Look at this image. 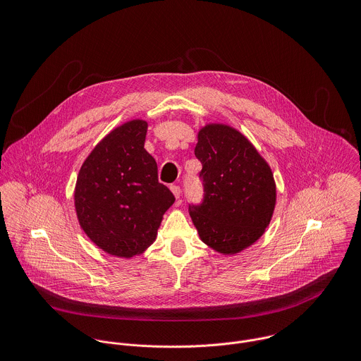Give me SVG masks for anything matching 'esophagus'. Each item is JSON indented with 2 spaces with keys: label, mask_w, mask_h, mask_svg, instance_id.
<instances>
[{
  "label": "esophagus",
  "mask_w": 361,
  "mask_h": 361,
  "mask_svg": "<svg viewBox=\"0 0 361 361\" xmlns=\"http://www.w3.org/2000/svg\"><path fill=\"white\" fill-rule=\"evenodd\" d=\"M171 192L173 193V196H175L176 199H179V197H180V193H182V190H180V188H179V186H176V185L171 186Z\"/></svg>",
  "instance_id": "obj_1"
}]
</instances>
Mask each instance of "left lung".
Segmentation results:
<instances>
[{
	"label": "left lung",
	"instance_id": "8db88e82",
	"mask_svg": "<svg viewBox=\"0 0 361 361\" xmlns=\"http://www.w3.org/2000/svg\"><path fill=\"white\" fill-rule=\"evenodd\" d=\"M195 154L203 169L204 199L189 206L200 239L222 255H236L262 236L274 214L276 186L268 162L239 130L208 123Z\"/></svg>",
	"mask_w": 361,
	"mask_h": 361
}]
</instances>
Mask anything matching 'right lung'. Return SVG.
Segmentation results:
<instances>
[{
	"label": "right lung",
	"mask_w": 361,
	"mask_h": 361,
	"mask_svg": "<svg viewBox=\"0 0 361 361\" xmlns=\"http://www.w3.org/2000/svg\"><path fill=\"white\" fill-rule=\"evenodd\" d=\"M147 122L133 119L111 130L85 159L75 186V209L89 239L105 253L130 258L157 238L173 204L145 149Z\"/></svg>",
	"instance_id": "right-lung-1"
}]
</instances>
